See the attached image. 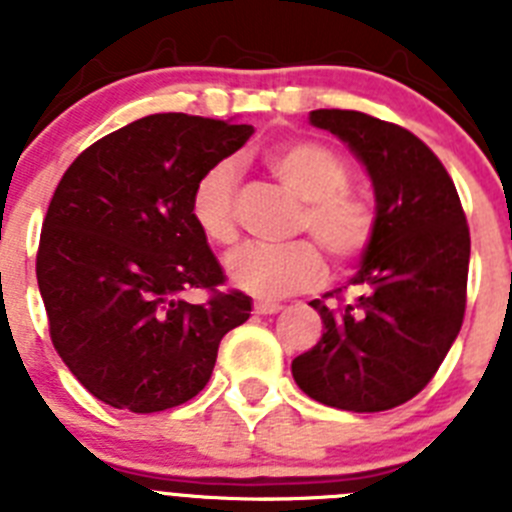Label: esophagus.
<instances>
[{
  "mask_svg": "<svg viewBox=\"0 0 512 512\" xmlns=\"http://www.w3.org/2000/svg\"><path fill=\"white\" fill-rule=\"evenodd\" d=\"M253 310L259 312V315H274V312H279L282 310V305H279V302H256V305H253Z\"/></svg>",
  "mask_w": 512,
  "mask_h": 512,
  "instance_id": "34e87169",
  "label": "esophagus"
}]
</instances>
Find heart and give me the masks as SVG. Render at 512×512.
<instances>
[{
	"mask_svg": "<svg viewBox=\"0 0 512 512\" xmlns=\"http://www.w3.org/2000/svg\"><path fill=\"white\" fill-rule=\"evenodd\" d=\"M264 164L302 200L295 233L310 235L341 266L364 256L377 233V212L348 189L351 166L341 153L318 140H287L264 153ZM189 212L207 241L228 246L238 238V166L233 161H215L197 176ZM314 244L243 246L225 259V271L256 297L297 295L318 287L325 277V259Z\"/></svg>",
	"mask_w": 512,
	"mask_h": 512,
	"instance_id": "1",
	"label": "heart"
}]
</instances>
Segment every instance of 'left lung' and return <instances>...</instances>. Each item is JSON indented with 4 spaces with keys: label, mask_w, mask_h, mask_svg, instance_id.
<instances>
[{
    "label": "left lung",
    "mask_w": 512,
    "mask_h": 512,
    "mask_svg": "<svg viewBox=\"0 0 512 512\" xmlns=\"http://www.w3.org/2000/svg\"><path fill=\"white\" fill-rule=\"evenodd\" d=\"M346 140L377 194V233L348 287L310 305L323 338L292 361L312 400L379 413L413 400L436 377L467 310L469 225L449 171L418 135L356 110H312Z\"/></svg>",
    "instance_id": "obj_1"
}]
</instances>
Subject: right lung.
<instances>
[{"label": "right lung", "mask_w": 512, "mask_h": 512, "mask_svg": "<svg viewBox=\"0 0 512 512\" xmlns=\"http://www.w3.org/2000/svg\"><path fill=\"white\" fill-rule=\"evenodd\" d=\"M251 125L164 112L81 151L40 230L38 274L53 348L97 400L161 413L210 382L217 346L251 300L189 212L197 176L251 138ZM202 288L208 300L183 297Z\"/></svg>", "instance_id": "right-lung-1"}]
</instances>
